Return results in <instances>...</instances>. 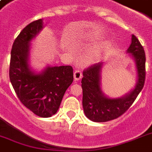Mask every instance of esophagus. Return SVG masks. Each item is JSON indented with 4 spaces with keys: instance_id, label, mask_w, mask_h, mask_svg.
Masks as SVG:
<instances>
[{
    "instance_id": "esophagus-1",
    "label": "esophagus",
    "mask_w": 152,
    "mask_h": 152,
    "mask_svg": "<svg viewBox=\"0 0 152 152\" xmlns=\"http://www.w3.org/2000/svg\"><path fill=\"white\" fill-rule=\"evenodd\" d=\"M74 80L76 81L80 80L81 78H82V72L79 70H76L74 72Z\"/></svg>"
}]
</instances>
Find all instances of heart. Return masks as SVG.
<instances>
[{"instance_id": "obj_1", "label": "heart", "mask_w": 152, "mask_h": 152, "mask_svg": "<svg viewBox=\"0 0 152 152\" xmlns=\"http://www.w3.org/2000/svg\"><path fill=\"white\" fill-rule=\"evenodd\" d=\"M77 42H78L79 43L90 42H91V34H89V33H83V34H80L79 36ZM106 49V46H100L97 47L95 50H93L92 52L91 53L89 57H88V61L91 62V63L98 61L101 58L102 56L103 55Z\"/></svg>"}]
</instances>
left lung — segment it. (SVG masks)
Segmentation results:
<instances>
[{"mask_svg": "<svg viewBox=\"0 0 152 152\" xmlns=\"http://www.w3.org/2000/svg\"><path fill=\"white\" fill-rule=\"evenodd\" d=\"M127 53L135 62L137 83L129 92L121 97L110 98L102 89V70L103 63H98L83 72L81 81L83 89V108L86 117L95 122H106L122 115L129 108L141 91L145 81V53L134 34Z\"/></svg>", "mask_w": 152, "mask_h": 152, "instance_id": "1", "label": "left lung"}]
</instances>
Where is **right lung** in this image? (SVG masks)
I'll list each match as a JSON object with an SVG mask.
<instances>
[{
	"label": "right lung",
	"instance_id": "add662e5",
	"mask_svg": "<svg viewBox=\"0 0 152 152\" xmlns=\"http://www.w3.org/2000/svg\"><path fill=\"white\" fill-rule=\"evenodd\" d=\"M42 19L31 23L14 41L11 51L9 77L19 99L41 118L57 113L64 93L73 81V69L67 66H47L36 72L30 65L31 42L43 29Z\"/></svg>",
	"mask_w": 152,
	"mask_h": 152
}]
</instances>
